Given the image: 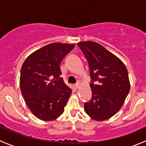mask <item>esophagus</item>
Segmentation results:
<instances>
[{"mask_svg": "<svg viewBox=\"0 0 146 146\" xmlns=\"http://www.w3.org/2000/svg\"><path fill=\"white\" fill-rule=\"evenodd\" d=\"M74 87H75V88H76V89H78L79 87H80V83H79V82H77V83L75 84Z\"/></svg>", "mask_w": 146, "mask_h": 146, "instance_id": "esophagus-1", "label": "esophagus"}]
</instances>
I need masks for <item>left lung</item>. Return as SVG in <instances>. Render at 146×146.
Segmentation results:
<instances>
[{
    "mask_svg": "<svg viewBox=\"0 0 146 146\" xmlns=\"http://www.w3.org/2000/svg\"><path fill=\"white\" fill-rule=\"evenodd\" d=\"M78 45L88 60L92 80V99L84 104L85 112L96 121L111 118L130 90L127 69L118 57L97 42H80Z\"/></svg>",
    "mask_w": 146,
    "mask_h": 146,
    "instance_id": "8db88e82",
    "label": "left lung"
}]
</instances>
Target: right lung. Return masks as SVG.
<instances>
[{"label": "right lung", "instance_id": "right-lung-1", "mask_svg": "<svg viewBox=\"0 0 146 146\" xmlns=\"http://www.w3.org/2000/svg\"><path fill=\"white\" fill-rule=\"evenodd\" d=\"M74 46L49 44L31 54L22 66V95L29 110L41 120H55L64 112L72 90L60 77V64Z\"/></svg>", "mask_w": 146, "mask_h": 146}]
</instances>
